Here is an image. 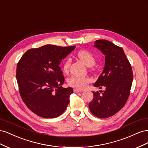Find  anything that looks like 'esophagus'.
<instances>
[{"label": "esophagus", "instance_id": "1", "mask_svg": "<svg viewBox=\"0 0 148 148\" xmlns=\"http://www.w3.org/2000/svg\"><path fill=\"white\" fill-rule=\"evenodd\" d=\"M73 91H74V92L78 93V92H82V90H81V89H77V88H75V89H73Z\"/></svg>", "mask_w": 148, "mask_h": 148}]
</instances>
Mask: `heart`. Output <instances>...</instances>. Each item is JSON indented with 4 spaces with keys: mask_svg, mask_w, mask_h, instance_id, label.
Wrapping results in <instances>:
<instances>
[{
    "mask_svg": "<svg viewBox=\"0 0 148 148\" xmlns=\"http://www.w3.org/2000/svg\"><path fill=\"white\" fill-rule=\"evenodd\" d=\"M77 56L83 63L88 66H91L95 64L96 59L95 57L92 55V53L88 51H80L78 52ZM71 61L69 58L66 59L63 65V70L65 72L69 71ZM90 82V79L87 77H80L77 75H71L68 79L67 83L70 86L82 89L86 88L87 85Z\"/></svg>",
    "mask_w": 148,
    "mask_h": 148,
    "instance_id": "heart-1",
    "label": "heart"
}]
</instances>
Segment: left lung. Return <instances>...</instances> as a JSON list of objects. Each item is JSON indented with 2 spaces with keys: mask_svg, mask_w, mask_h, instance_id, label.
<instances>
[{
  "mask_svg": "<svg viewBox=\"0 0 148 148\" xmlns=\"http://www.w3.org/2000/svg\"><path fill=\"white\" fill-rule=\"evenodd\" d=\"M94 46L105 55V66L94 86L104 91H92L89 109L96 117H111L122 108L130 94L133 78L130 64L122 47L107 40H96Z\"/></svg>",
  "mask_w": 148,
  "mask_h": 148,
  "instance_id": "left-lung-1",
  "label": "left lung"
}]
</instances>
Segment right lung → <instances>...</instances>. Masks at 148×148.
I'll return each mask as SVG.
<instances>
[{"instance_id": "add662e5", "label": "right lung", "mask_w": 148, "mask_h": 148, "mask_svg": "<svg viewBox=\"0 0 148 148\" xmlns=\"http://www.w3.org/2000/svg\"><path fill=\"white\" fill-rule=\"evenodd\" d=\"M75 48V46L64 47L47 44L31 49L18 63L16 77L21 99L39 117H59L69 104L73 89L61 86L65 79L59 65Z\"/></svg>"}]
</instances>
